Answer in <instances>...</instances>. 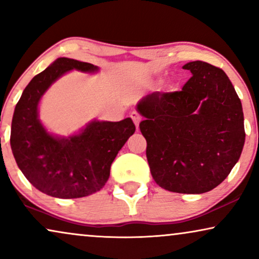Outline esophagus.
I'll use <instances>...</instances> for the list:
<instances>
[{"label": "esophagus", "instance_id": "obj_1", "mask_svg": "<svg viewBox=\"0 0 259 259\" xmlns=\"http://www.w3.org/2000/svg\"><path fill=\"white\" fill-rule=\"evenodd\" d=\"M131 118H132L134 125H136V127L138 128V127H139V123H140V121H141V116H140V114H139V113H138L137 111H133L132 113H131Z\"/></svg>", "mask_w": 259, "mask_h": 259}]
</instances>
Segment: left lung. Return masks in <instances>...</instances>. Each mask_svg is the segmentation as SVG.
Returning a JSON list of instances; mask_svg holds the SVG:
<instances>
[{"label": "left lung", "mask_w": 259, "mask_h": 259, "mask_svg": "<svg viewBox=\"0 0 259 259\" xmlns=\"http://www.w3.org/2000/svg\"><path fill=\"white\" fill-rule=\"evenodd\" d=\"M183 90L148 94L138 102L140 131L154 182L177 193H205L237 164L245 143L238 95L224 70L203 61L183 66Z\"/></svg>", "instance_id": "1"}]
</instances>
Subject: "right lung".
Masks as SVG:
<instances>
[{
	"instance_id": "obj_1",
	"label": "right lung",
	"mask_w": 259,
	"mask_h": 259,
	"mask_svg": "<svg viewBox=\"0 0 259 259\" xmlns=\"http://www.w3.org/2000/svg\"><path fill=\"white\" fill-rule=\"evenodd\" d=\"M97 73L99 67L59 58L24 88L12 121L10 146L16 164L38 191L70 199L90 196L107 183L118 152L136 132L131 118L93 120L69 137L49 133L38 119V105L49 87L70 70Z\"/></svg>"
}]
</instances>
